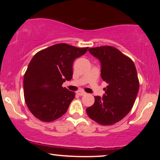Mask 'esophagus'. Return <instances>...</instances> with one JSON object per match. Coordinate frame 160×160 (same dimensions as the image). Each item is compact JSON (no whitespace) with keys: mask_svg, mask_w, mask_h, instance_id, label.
Here are the masks:
<instances>
[{"mask_svg":"<svg viewBox=\"0 0 160 160\" xmlns=\"http://www.w3.org/2000/svg\"><path fill=\"white\" fill-rule=\"evenodd\" d=\"M78 94L79 95H80V96H82V95H84L86 94V92L84 91H82V90H80V91H78Z\"/></svg>","mask_w":160,"mask_h":160,"instance_id":"34e87169","label":"esophagus"}]
</instances>
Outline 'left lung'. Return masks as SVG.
I'll return each mask as SVG.
<instances>
[{"instance_id":"8db88e82","label":"left lung","mask_w":160,"mask_h":160,"mask_svg":"<svg viewBox=\"0 0 160 160\" xmlns=\"http://www.w3.org/2000/svg\"><path fill=\"white\" fill-rule=\"evenodd\" d=\"M89 52L101 63V77L108 83L103 96H95V103L86 108L89 118L104 126L124 118L133 107L139 89L134 62L115 47H95Z\"/></svg>"}]
</instances>
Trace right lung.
<instances>
[{
  "label": "right lung",
  "mask_w": 160,
  "mask_h": 160,
  "mask_svg": "<svg viewBox=\"0 0 160 160\" xmlns=\"http://www.w3.org/2000/svg\"><path fill=\"white\" fill-rule=\"evenodd\" d=\"M58 43L34 56L24 76L25 100L29 111L43 122H52L65 114L74 98V92L62 87L73 76V62L87 52Z\"/></svg>",
  "instance_id": "add662e5"
}]
</instances>
